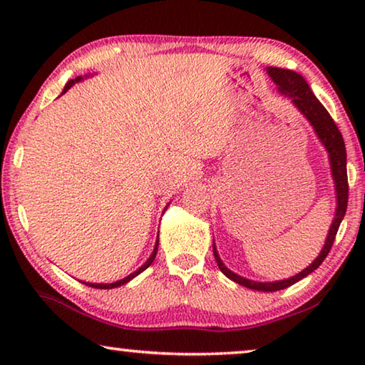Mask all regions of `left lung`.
Here are the masks:
<instances>
[{"label": "left lung", "instance_id": "8db88e82", "mask_svg": "<svg viewBox=\"0 0 365 365\" xmlns=\"http://www.w3.org/2000/svg\"><path fill=\"white\" fill-rule=\"evenodd\" d=\"M267 73L270 78L279 85V91L288 98H292L296 109H299V113L306 117V119L311 122V125L316 130L319 140L322 141L325 150L329 151L330 158V165H331V177L335 180V190H336V211H335V219H333L329 235H327L325 245L320 255L316 257L309 267H306L299 274H296L292 279L287 280H279V282H252L245 279V277H240L232 272L230 269L225 267V264L220 261L219 252L215 250V245L212 246L215 262H217L220 272L227 275L228 279L233 280L238 285H243L246 288L257 289V292H279V289H285L288 287L294 285L296 282L304 279L306 275L312 274L320 264L324 262V259L329 255L333 242H335L336 232L339 228V224L346 214V207H348V172H346V148L343 141V135L339 133L335 120L331 119L329 110H327L322 103H320L316 96H314L311 86L307 85L304 77L299 76L293 71L288 69H279V67H267Z\"/></svg>", "mask_w": 365, "mask_h": 365}]
</instances>
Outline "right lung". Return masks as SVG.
I'll list each match as a JSON object with an SVG mask.
<instances>
[{
	"instance_id": "1",
	"label": "right lung",
	"mask_w": 365,
	"mask_h": 365,
	"mask_svg": "<svg viewBox=\"0 0 365 365\" xmlns=\"http://www.w3.org/2000/svg\"><path fill=\"white\" fill-rule=\"evenodd\" d=\"M80 80H82V77H77V78H73V80H69V82L66 83V86H64V90H63V93L61 95H64L67 90L71 88L72 85H76L77 82H80ZM159 237V235H158ZM158 245H159V240H156V245H154V250H153V252H151V256H150V259H148V261L141 265V267L138 269V270H135L133 274H130L128 277H125V279H122V280H117V282H114V283H86V282H82V283H85L86 287H91V288H98V289H110V288H115V287H120V285H123V283H127V282H130L132 279H135V277H137L138 274H141V272H143L145 269H148L150 267V265L153 264V261H154V257H156V255H158Z\"/></svg>"
}]
</instances>
